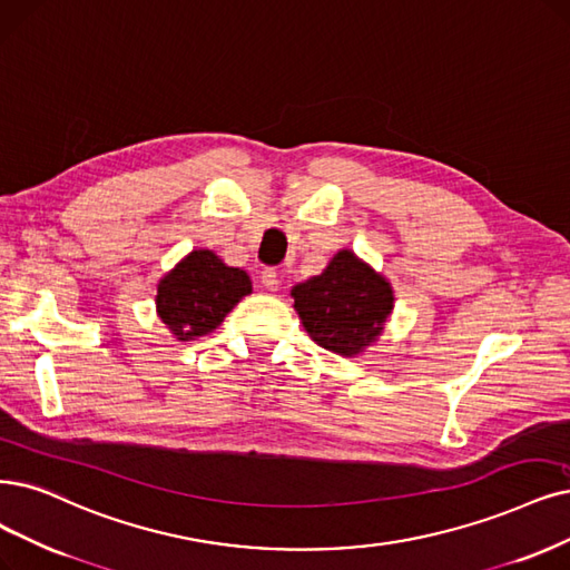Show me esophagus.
I'll list each match as a JSON object with an SVG mask.
<instances>
[{
  "mask_svg": "<svg viewBox=\"0 0 570 570\" xmlns=\"http://www.w3.org/2000/svg\"><path fill=\"white\" fill-rule=\"evenodd\" d=\"M261 282L267 291H277L279 288V272L274 267H267L261 272Z\"/></svg>",
  "mask_w": 570,
  "mask_h": 570,
  "instance_id": "esophagus-1",
  "label": "esophagus"
}]
</instances>
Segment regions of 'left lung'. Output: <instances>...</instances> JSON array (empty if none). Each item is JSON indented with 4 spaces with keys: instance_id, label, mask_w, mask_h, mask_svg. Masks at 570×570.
<instances>
[{
    "instance_id": "1",
    "label": "left lung",
    "mask_w": 570,
    "mask_h": 570,
    "mask_svg": "<svg viewBox=\"0 0 570 570\" xmlns=\"http://www.w3.org/2000/svg\"><path fill=\"white\" fill-rule=\"evenodd\" d=\"M291 298L309 338L341 356L366 352L394 309L387 277L350 248L335 253L317 277L293 286Z\"/></svg>"
}]
</instances>
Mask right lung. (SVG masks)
I'll return each mask as SVG.
<instances>
[{"label": "right lung", "mask_w": 570, "mask_h": 570, "mask_svg": "<svg viewBox=\"0 0 570 570\" xmlns=\"http://www.w3.org/2000/svg\"><path fill=\"white\" fill-rule=\"evenodd\" d=\"M253 291L250 277L225 265L214 250L195 248L157 284V314L176 341L214 333L227 314Z\"/></svg>", "instance_id": "1"}]
</instances>
